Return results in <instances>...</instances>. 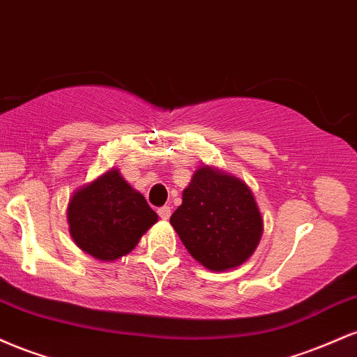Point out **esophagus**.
<instances>
[{
    "label": "esophagus",
    "instance_id": "1",
    "mask_svg": "<svg viewBox=\"0 0 357 357\" xmlns=\"http://www.w3.org/2000/svg\"><path fill=\"white\" fill-rule=\"evenodd\" d=\"M158 215L161 216L162 220H169V216H171V208L169 206H161L158 210Z\"/></svg>",
    "mask_w": 357,
    "mask_h": 357
}]
</instances>
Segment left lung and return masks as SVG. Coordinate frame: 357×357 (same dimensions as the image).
Returning a JSON list of instances; mask_svg holds the SVG:
<instances>
[{"label": "left lung", "instance_id": "1", "mask_svg": "<svg viewBox=\"0 0 357 357\" xmlns=\"http://www.w3.org/2000/svg\"><path fill=\"white\" fill-rule=\"evenodd\" d=\"M169 221L191 257L213 272L245 264L264 233L250 188L211 166H202L192 174L181 206Z\"/></svg>", "mask_w": 357, "mask_h": 357}]
</instances>
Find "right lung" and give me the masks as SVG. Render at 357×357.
<instances>
[{
  "label": "right lung",
  "instance_id": "obj_1",
  "mask_svg": "<svg viewBox=\"0 0 357 357\" xmlns=\"http://www.w3.org/2000/svg\"><path fill=\"white\" fill-rule=\"evenodd\" d=\"M67 220L77 247L97 260L114 261L136 248L158 215L119 169H110L73 192Z\"/></svg>",
  "mask_w": 357,
  "mask_h": 357
}]
</instances>
